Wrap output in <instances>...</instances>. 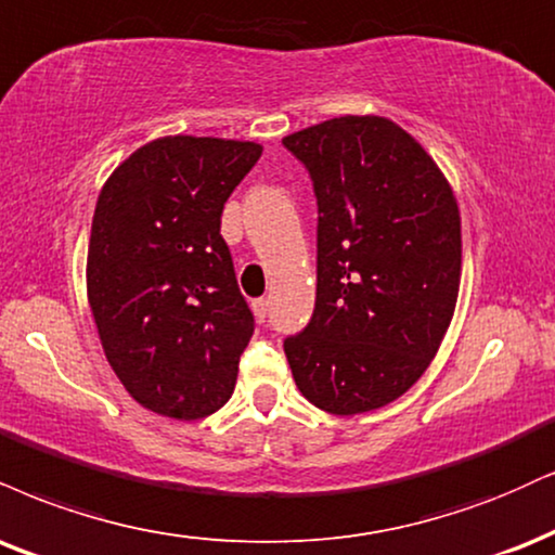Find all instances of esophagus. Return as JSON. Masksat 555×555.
<instances>
[{"label":"esophagus","instance_id":"obj_1","mask_svg":"<svg viewBox=\"0 0 555 555\" xmlns=\"http://www.w3.org/2000/svg\"><path fill=\"white\" fill-rule=\"evenodd\" d=\"M253 312H256V318L260 320V323H263L266 318H269V299H256V302H253Z\"/></svg>","mask_w":555,"mask_h":555}]
</instances>
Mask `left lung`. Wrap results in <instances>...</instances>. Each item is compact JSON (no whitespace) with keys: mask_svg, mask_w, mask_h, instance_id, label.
I'll use <instances>...</instances> for the list:
<instances>
[{"mask_svg":"<svg viewBox=\"0 0 555 555\" xmlns=\"http://www.w3.org/2000/svg\"><path fill=\"white\" fill-rule=\"evenodd\" d=\"M318 196L315 312L284 341L299 392L333 416L409 392L455 315L463 235L450 180L383 116H338L284 137Z\"/></svg>","mask_w":555,"mask_h":555,"instance_id":"left-lung-1","label":"left lung"}]
</instances>
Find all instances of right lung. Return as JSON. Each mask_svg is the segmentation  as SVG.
<instances>
[{
	"mask_svg": "<svg viewBox=\"0 0 555 555\" xmlns=\"http://www.w3.org/2000/svg\"><path fill=\"white\" fill-rule=\"evenodd\" d=\"M260 152L237 139L159 137L98 196L87 302L116 377L159 416L196 422L235 390L253 315L219 224Z\"/></svg>",
	"mask_w": 555,
	"mask_h": 555,
	"instance_id": "add662e5",
	"label": "right lung"
}]
</instances>
